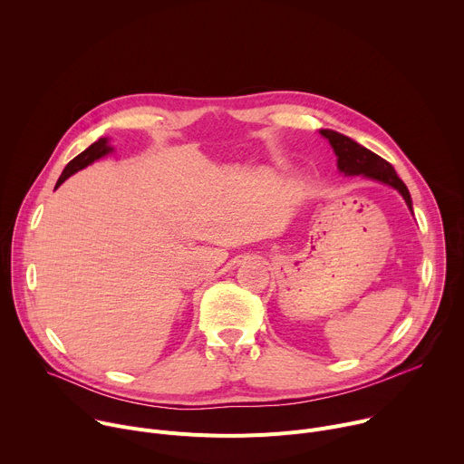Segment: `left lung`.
Returning a JSON list of instances; mask_svg holds the SVG:
<instances>
[{"instance_id": "left-lung-1", "label": "left lung", "mask_w": 464, "mask_h": 464, "mask_svg": "<svg viewBox=\"0 0 464 464\" xmlns=\"http://www.w3.org/2000/svg\"><path fill=\"white\" fill-rule=\"evenodd\" d=\"M321 136L328 140L330 147L334 149L336 156H338V169L340 172H343L345 176H367L371 179L382 181L385 185H391L392 188L399 190L402 194V198L406 200L408 208L413 209L411 204V196L410 190L406 187V183L396 176L394 169L391 167V163H387L383 158L376 156L374 152H371L369 149L358 145L354 140L338 134L334 130H319Z\"/></svg>"}]
</instances>
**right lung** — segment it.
<instances>
[{
	"label": "right lung",
	"mask_w": 464,
	"mask_h": 464,
	"mask_svg": "<svg viewBox=\"0 0 464 464\" xmlns=\"http://www.w3.org/2000/svg\"><path fill=\"white\" fill-rule=\"evenodd\" d=\"M111 150H113V149L108 145V140H106V138H101L99 141H95L92 147H88L84 152H81L77 158H73L68 165H65L62 176H60L58 181H56V187L62 185L65 179H68L72 174H75L77 170H81V169L92 165L95 160L106 156V154L111 152ZM56 187H54V188H56Z\"/></svg>",
	"instance_id": "add662e5"
}]
</instances>
